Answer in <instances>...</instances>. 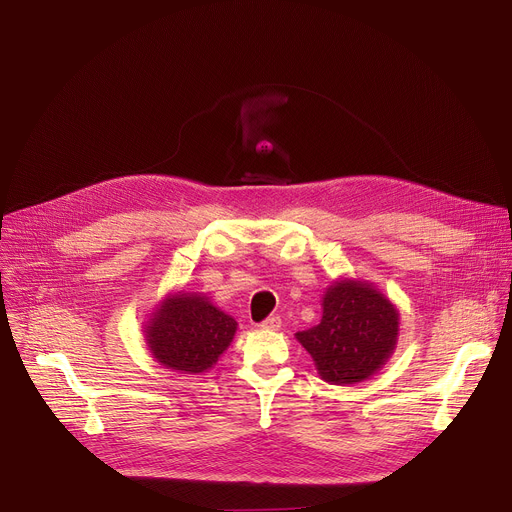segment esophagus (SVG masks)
<instances>
[{"instance_id":"obj_1","label":"esophagus","mask_w":512,"mask_h":512,"mask_svg":"<svg viewBox=\"0 0 512 512\" xmlns=\"http://www.w3.org/2000/svg\"><path fill=\"white\" fill-rule=\"evenodd\" d=\"M263 330H279L281 328V318L279 316H269L267 320L261 322Z\"/></svg>"}]
</instances>
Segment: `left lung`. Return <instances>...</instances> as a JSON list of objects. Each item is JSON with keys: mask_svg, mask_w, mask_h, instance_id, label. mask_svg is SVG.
I'll return each mask as SVG.
<instances>
[{"mask_svg": "<svg viewBox=\"0 0 512 512\" xmlns=\"http://www.w3.org/2000/svg\"><path fill=\"white\" fill-rule=\"evenodd\" d=\"M399 310L373 283L340 277L322 296L318 326L298 332L320 379L354 385L377 375L397 348Z\"/></svg>", "mask_w": 512, "mask_h": 512, "instance_id": "8db88e82", "label": "left lung"}]
</instances>
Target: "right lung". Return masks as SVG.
Wrapping results in <instances>:
<instances>
[{
  "mask_svg": "<svg viewBox=\"0 0 512 512\" xmlns=\"http://www.w3.org/2000/svg\"><path fill=\"white\" fill-rule=\"evenodd\" d=\"M237 320L216 308L200 291L168 294L145 322V346L162 367L182 373H208L229 348Z\"/></svg>",
  "mask_w": 512,
  "mask_h": 512,
  "instance_id": "right-lung-1",
  "label": "right lung"
}]
</instances>
